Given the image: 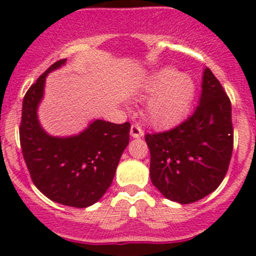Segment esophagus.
Listing matches in <instances>:
<instances>
[{"label": "esophagus", "mask_w": 256, "mask_h": 256, "mask_svg": "<svg viewBox=\"0 0 256 256\" xmlns=\"http://www.w3.org/2000/svg\"><path fill=\"white\" fill-rule=\"evenodd\" d=\"M130 135L132 138H140L144 136V130L138 124H134L130 128Z\"/></svg>", "instance_id": "obj_1"}]
</instances>
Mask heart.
Listing matches in <instances>:
<instances>
[{
  "label": "heart",
  "mask_w": 256,
  "mask_h": 256,
  "mask_svg": "<svg viewBox=\"0 0 256 256\" xmlns=\"http://www.w3.org/2000/svg\"><path fill=\"white\" fill-rule=\"evenodd\" d=\"M196 90L197 85L190 74L167 66L144 79L138 96H151L146 104L150 122L157 128H170L190 112Z\"/></svg>",
  "instance_id": "obj_1"
}]
</instances>
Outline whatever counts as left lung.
Wrapping results in <instances>:
<instances>
[{
	"label": "left lung",
	"mask_w": 256,
	"mask_h": 256,
	"mask_svg": "<svg viewBox=\"0 0 256 256\" xmlns=\"http://www.w3.org/2000/svg\"><path fill=\"white\" fill-rule=\"evenodd\" d=\"M233 136L230 100L206 68L194 112L172 130L144 136L154 186L167 200L180 204L210 194L228 171Z\"/></svg>",
	"instance_id": "obj_1"
}]
</instances>
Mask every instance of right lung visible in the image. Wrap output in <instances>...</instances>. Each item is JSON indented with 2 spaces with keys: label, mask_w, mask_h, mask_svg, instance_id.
Here are the masks:
<instances>
[{
  "label": "right lung",
  "mask_w": 256,
  "mask_h": 256,
  "mask_svg": "<svg viewBox=\"0 0 256 256\" xmlns=\"http://www.w3.org/2000/svg\"><path fill=\"white\" fill-rule=\"evenodd\" d=\"M60 59L26 92L20 140L36 187L53 202L74 208L96 203L112 186L120 157L128 144L130 122L92 120L78 135H49L38 118L46 78L66 64Z\"/></svg>",
  "instance_id": "obj_1"
}]
</instances>
